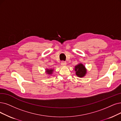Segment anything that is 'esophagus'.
<instances>
[{"instance_id": "obj_1", "label": "esophagus", "mask_w": 121, "mask_h": 121, "mask_svg": "<svg viewBox=\"0 0 121 121\" xmlns=\"http://www.w3.org/2000/svg\"><path fill=\"white\" fill-rule=\"evenodd\" d=\"M61 65L62 66H65L66 65V62L65 61H62L61 62Z\"/></svg>"}]
</instances>
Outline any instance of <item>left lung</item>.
I'll return each mask as SVG.
<instances>
[{
	"label": "left lung",
	"instance_id": "left-lung-1",
	"mask_svg": "<svg viewBox=\"0 0 121 121\" xmlns=\"http://www.w3.org/2000/svg\"><path fill=\"white\" fill-rule=\"evenodd\" d=\"M75 71L76 75L79 77H84L86 73V69L83 64H79L75 66Z\"/></svg>",
	"mask_w": 121,
	"mask_h": 121
}]
</instances>
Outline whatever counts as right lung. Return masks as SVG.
Returning a JSON list of instances; mask_svg holds the SVG:
<instances>
[{"label":"right lung","instance_id":"1","mask_svg":"<svg viewBox=\"0 0 121 121\" xmlns=\"http://www.w3.org/2000/svg\"><path fill=\"white\" fill-rule=\"evenodd\" d=\"M46 71L48 74H52V71L54 70V69H46Z\"/></svg>","mask_w":121,"mask_h":121}]
</instances>
